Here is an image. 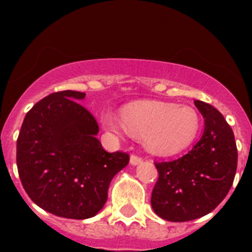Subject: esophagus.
<instances>
[{"mask_svg":"<svg viewBox=\"0 0 252 252\" xmlns=\"http://www.w3.org/2000/svg\"><path fill=\"white\" fill-rule=\"evenodd\" d=\"M141 162H142L141 158L137 157V155H131V158H130L131 165H139V164H141Z\"/></svg>","mask_w":252,"mask_h":252,"instance_id":"1","label":"esophagus"}]
</instances>
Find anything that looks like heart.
<instances>
[{"label":"heart","mask_w":252,"mask_h":252,"mask_svg":"<svg viewBox=\"0 0 252 252\" xmlns=\"http://www.w3.org/2000/svg\"><path fill=\"white\" fill-rule=\"evenodd\" d=\"M121 120L125 128L142 136L149 150L159 154L179 151L192 144L201 127V117L190 106L165 102H141L124 108ZM107 130L121 135L124 127L111 116L102 119Z\"/></svg>","instance_id":"heart-1"}]
</instances>
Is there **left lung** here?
<instances>
[{
  "label": "left lung",
  "instance_id": "left-lung-1",
  "mask_svg": "<svg viewBox=\"0 0 252 252\" xmlns=\"http://www.w3.org/2000/svg\"><path fill=\"white\" fill-rule=\"evenodd\" d=\"M194 104L204 119L199 141L183 157L155 162L159 179L151 207L166 221L187 222L208 215L235 179L237 148L232 128L213 106L198 99Z\"/></svg>",
  "mask_w": 252,
  "mask_h": 252
}]
</instances>
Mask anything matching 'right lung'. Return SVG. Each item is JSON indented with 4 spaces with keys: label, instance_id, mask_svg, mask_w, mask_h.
<instances>
[{
    "label": "right lung",
    "instance_id": "1",
    "mask_svg": "<svg viewBox=\"0 0 252 252\" xmlns=\"http://www.w3.org/2000/svg\"><path fill=\"white\" fill-rule=\"evenodd\" d=\"M84 97L77 91L49 94L26 113L17 139V169L31 201L73 220L103 208L111 180L130 160L103 150L98 124L79 103Z\"/></svg>",
    "mask_w": 252,
    "mask_h": 252
}]
</instances>
